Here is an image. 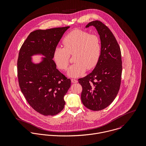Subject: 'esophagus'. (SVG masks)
<instances>
[{
  "label": "esophagus",
  "instance_id": "obj_1",
  "mask_svg": "<svg viewBox=\"0 0 146 146\" xmlns=\"http://www.w3.org/2000/svg\"><path fill=\"white\" fill-rule=\"evenodd\" d=\"M71 80V82H72V83H78V80H76V79H72Z\"/></svg>",
  "mask_w": 146,
  "mask_h": 146
}]
</instances>
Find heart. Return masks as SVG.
I'll return each instance as SVG.
<instances>
[{
  "instance_id": "heart-1",
  "label": "heart",
  "mask_w": 146,
  "mask_h": 146,
  "mask_svg": "<svg viewBox=\"0 0 146 146\" xmlns=\"http://www.w3.org/2000/svg\"><path fill=\"white\" fill-rule=\"evenodd\" d=\"M63 47L57 46L53 52V58L57 66L61 70L67 69L70 55L75 53L74 61L67 74L72 78L83 75L86 69L92 70L98 62L102 50L100 37L90 34L81 29H75L67 34L63 38Z\"/></svg>"
}]
</instances>
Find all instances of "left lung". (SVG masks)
<instances>
[{"instance_id":"1","label":"left lung","mask_w":146,"mask_h":146,"mask_svg":"<svg viewBox=\"0 0 146 146\" xmlns=\"http://www.w3.org/2000/svg\"><path fill=\"white\" fill-rule=\"evenodd\" d=\"M90 26H94L100 35L101 54L93 71L78 81L83 88L81 100L84 105L92 111H100L113 101L120 89L121 54L115 37L104 23L92 21L86 27Z\"/></svg>"}]
</instances>
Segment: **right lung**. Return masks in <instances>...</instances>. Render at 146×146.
I'll use <instances>...</instances> for the list:
<instances>
[{"label":"right lung","instance_id":"add662e5","mask_svg":"<svg viewBox=\"0 0 146 146\" xmlns=\"http://www.w3.org/2000/svg\"><path fill=\"white\" fill-rule=\"evenodd\" d=\"M66 26L31 32L21 46L17 60V76L21 92L30 106L44 116H53L64 108V96L71 86L67 79L56 68L53 52ZM40 54L41 63L34 64L31 57Z\"/></svg>","mask_w":146,"mask_h":146}]
</instances>
